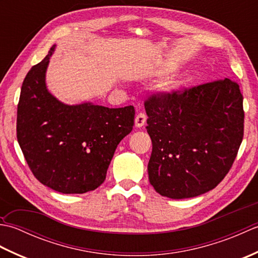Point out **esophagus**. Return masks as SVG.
I'll return each mask as SVG.
<instances>
[{
	"label": "esophagus",
	"mask_w": 258,
	"mask_h": 258,
	"mask_svg": "<svg viewBox=\"0 0 258 258\" xmlns=\"http://www.w3.org/2000/svg\"><path fill=\"white\" fill-rule=\"evenodd\" d=\"M146 122V114L145 113H139L135 116V126L136 127H142Z\"/></svg>",
	"instance_id": "34e87169"
}]
</instances>
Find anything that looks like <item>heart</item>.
<instances>
[{
  "mask_svg": "<svg viewBox=\"0 0 258 258\" xmlns=\"http://www.w3.org/2000/svg\"><path fill=\"white\" fill-rule=\"evenodd\" d=\"M179 85H180L179 80L175 78H168L161 84V90L162 92L167 93L168 94V93H173L176 91L179 87Z\"/></svg>",
  "mask_w": 258,
  "mask_h": 258,
  "instance_id": "b5f03b06",
  "label": "heart"
}]
</instances>
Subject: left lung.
Here are the masks:
<instances>
[{"instance_id":"obj_1","label":"left lung","mask_w":258,"mask_h":258,"mask_svg":"<svg viewBox=\"0 0 258 258\" xmlns=\"http://www.w3.org/2000/svg\"><path fill=\"white\" fill-rule=\"evenodd\" d=\"M152 154L150 183L162 196L189 199L215 188L231 169L244 135L243 95L229 79L144 103Z\"/></svg>"}]
</instances>
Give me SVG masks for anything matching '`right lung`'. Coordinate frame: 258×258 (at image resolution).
<instances>
[{
  "label": "right lung",
  "mask_w": 258,
  "mask_h": 258,
  "mask_svg": "<svg viewBox=\"0 0 258 258\" xmlns=\"http://www.w3.org/2000/svg\"><path fill=\"white\" fill-rule=\"evenodd\" d=\"M54 50L23 81L16 136L36 179L59 193L83 194L105 180L118 143L133 130L135 109L59 102L45 83Z\"/></svg>",
  "instance_id": "obj_1"
}]
</instances>
